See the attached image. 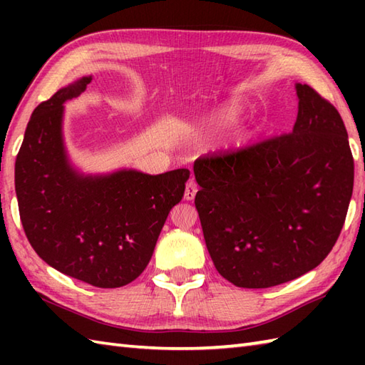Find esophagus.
<instances>
[{"instance_id":"obj_1","label":"esophagus","mask_w":365,"mask_h":365,"mask_svg":"<svg viewBox=\"0 0 365 365\" xmlns=\"http://www.w3.org/2000/svg\"><path fill=\"white\" fill-rule=\"evenodd\" d=\"M196 192H197V185L196 182L191 180L187 183V188H185V200H192L196 197Z\"/></svg>"}]
</instances>
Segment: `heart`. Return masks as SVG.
Wrapping results in <instances>:
<instances>
[{
  "instance_id": "1",
  "label": "heart",
  "mask_w": 365,
  "mask_h": 365,
  "mask_svg": "<svg viewBox=\"0 0 365 365\" xmlns=\"http://www.w3.org/2000/svg\"><path fill=\"white\" fill-rule=\"evenodd\" d=\"M243 113H245V103L230 102L220 108L212 122L216 123V125H226V123L237 120Z\"/></svg>"
}]
</instances>
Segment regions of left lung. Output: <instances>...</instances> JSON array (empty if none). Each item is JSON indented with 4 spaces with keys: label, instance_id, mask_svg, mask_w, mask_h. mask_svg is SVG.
Segmentation results:
<instances>
[{
    "label": "left lung",
    "instance_id": "1",
    "mask_svg": "<svg viewBox=\"0 0 365 365\" xmlns=\"http://www.w3.org/2000/svg\"><path fill=\"white\" fill-rule=\"evenodd\" d=\"M289 135L195 161V204L218 273L243 289H267L319 267L344 227L354 161L339 111L294 84Z\"/></svg>",
    "mask_w": 365,
    "mask_h": 365
}]
</instances>
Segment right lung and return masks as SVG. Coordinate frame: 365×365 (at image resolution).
<instances>
[{
	"instance_id": "add662e5",
	"label": "right lung",
	"mask_w": 365,
	"mask_h": 365,
	"mask_svg": "<svg viewBox=\"0 0 365 365\" xmlns=\"http://www.w3.org/2000/svg\"><path fill=\"white\" fill-rule=\"evenodd\" d=\"M91 81L83 76L36 108L15 161V192L38 257L78 281L115 289L147 267L170 208L183 197L190 170L80 173L66 150L64 103Z\"/></svg>"
}]
</instances>
